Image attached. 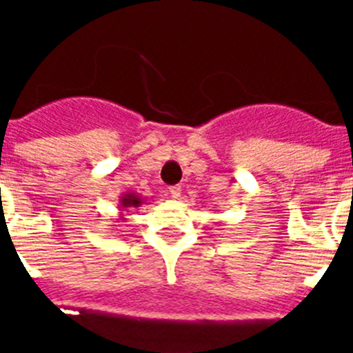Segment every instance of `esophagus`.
Returning <instances> with one entry per match:
<instances>
[{"label":"esophagus","instance_id":"obj_1","mask_svg":"<svg viewBox=\"0 0 353 353\" xmlns=\"http://www.w3.org/2000/svg\"><path fill=\"white\" fill-rule=\"evenodd\" d=\"M180 191H182V189H180V185H171L170 189H168V192H170V196L173 199H179L180 198Z\"/></svg>","mask_w":353,"mask_h":353}]
</instances>
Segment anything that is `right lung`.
Wrapping results in <instances>:
<instances>
[{
	"mask_svg": "<svg viewBox=\"0 0 353 353\" xmlns=\"http://www.w3.org/2000/svg\"><path fill=\"white\" fill-rule=\"evenodd\" d=\"M146 203V199L141 198L138 192H125V194H121L120 199H118V210H120V217L121 221H125V214H129L132 208H138L141 205Z\"/></svg>",
	"mask_w": 353,
	"mask_h": 353,
	"instance_id": "right-lung-1",
	"label": "right lung"
}]
</instances>
